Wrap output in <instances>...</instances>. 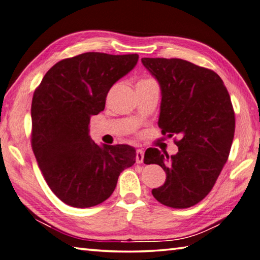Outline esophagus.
I'll use <instances>...</instances> for the list:
<instances>
[{
  "mask_svg": "<svg viewBox=\"0 0 260 260\" xmlns=\"http://www.w3.org/2000/svg\"><path fill=\"white\" fill-rule=\"evenodd\" d=\"M144 159V151L142 149H139L136 151V162L142 164Z\"/></svg>",
  "mask_w": 260,
  "mask_h": 260,
  "instance_id": "1",
  "label": "esophagus"
}]
</instances>
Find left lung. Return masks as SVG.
Wrapping results in <instances>:
<instances>
[{
    "mask_svg": "<svg viewBox=\"0 0 260 260\" xmlns=\"http://www.w3.org/2000/svg\"><path fill=\"white\" fill-rule=\"evenodd\" d=\"M142 63L161 89V133L181 138L171 157L155 148L145 151L144 164L166 173L152 194L171 208H188L205 199L229 159L235 131L230 94L215 72L186 60L142 58Z\"/></svg>",
    "mask_w": 260,
    "mask_h": 260,
    "instance_id": "left-lung-1",
    "label": "left lung"
}]
</instances>
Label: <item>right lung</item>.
Segmentation results:
<instances>
[{
  "label": "right lung",
  "instance_id": "right-lung-1",
  "mask_svg": "<svg viewBox=\"0 0 260 260\" xmlns=\"http://www.w3.org/2000/svg\"><path fill=\"white\" fill-rule=\"evenodd\" d=\"M138 54L86 52L56 62L31 101V148L52 192L75 208L102 204L118 177L135 164L127 144L102 146L88 135L89 118L105 110L112 85L138 63Z\"/></svg>",
  "mask_w": 260,
  "mask_h": 260
}]
</instances>
